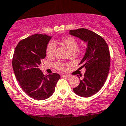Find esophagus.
I'll return each mask as SVG.
<instances>
[{
    "instance_id": "1",
    "label": "esophagus",
    "mask_w": 126,
    "mask_h": 126,
    "mask_svg": "<svg viewBox=\"0 0 126 126\" xmlns=\"http://www.w3.org/2000/svg\"><path fill=\"white\" fill-rule=\"evenodd\" d=\"M62 76L63 77H68V78H69V77H71V75H68V74H63Z\"/></svg>"
}]
</instances>
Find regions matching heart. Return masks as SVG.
Masks as SVG:
<instances>
[{
	"label": "heart",
	"instance_id": "b5f03b06",
	"mask_svg": "<svg viewBox=\"0 0 126 126\" xmlns=\"http://www.w3.org/2000/svg\"><path fill=\"white\" fill-rule=\"evenodd\" d=\"M62 42L66 46L67 49L70 52L77 51L78 49V43L74 38L71 36H68L62 39ZM56 49V44L54 41H51L48 43L46 48V54L48 56L54 55ZM55 67L59 70H63L65 68V64L61 62H58L55 63Z\"/></svg>",
	"mask_w": 126,
	"mask_h": 126
}]
</instances>
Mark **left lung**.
Masks as SVG:
<instances>
[{"instance_id": "left-lung-1", "label": "left lung", "mask_w": 126, "mask_h": 126, "mask_svg": "<svg viewBox=\"0 0 126 126\" xmlns=\"http://www.w3.org/2000/svg\"><path fill=\"white\" fill-rule=\"evenodd\" d=\"M69 34L87 43L79 63L80 69L85 68V73L79 85L73 88L74 92L81 97H90L101 90L107 78L110 65L109 47L102 37L88 29L71 30Z\"/></svg>"}]
</instances>
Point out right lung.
Listing matches in <instances>:
<instances>
[{
	"mask_svg": "<svg viewBox=\"0 0 126 126\" xmlns=\"http://www.w3.org/2000/svg\"><path fill=\"white\" fill-rule=\"evenodd\" d=\"M52 36L35 34L19 42L12 61L16 79L28 96L44 100L53 94L58 74L44 76L39 68L41 60L46 56V48Z\"/></svg>",
	"mask_w": 126,
	"mask_h": 126,
	"instance_id": "add662e5",
	"label": "right lung"
}]
</instances>
